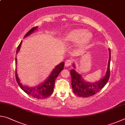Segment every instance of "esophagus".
<instances>
[{
	"label": "esophagus",
	"instance_id": "obj_1",
	"mask_svg": "<svg viewBox=\"0 0 125 125\" xmlns=\"http://www.w3.org/2000/svg\"><path fill=\"white\" fill-rule=\"evenodd\" d=\"M72 64V61L71 60H67L65 62V66L66 67H69Z\"/></svg>",
	"mask_w": 125,
	"mask_h": 125
}]
</instances>
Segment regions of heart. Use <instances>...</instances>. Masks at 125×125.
<instances>
[{
	"label": "heart",
	"mask_w": 125,
	"mask_h": 125,
	"mask_svg": "<svg viewBox=\"0 0 125 125\" xmlns=\"http://www.w3.org/2000/svg\"><path fill=\"white\" fill-rule=\"evenodd\" d=\"M93 37L92 33L88 31H84L81 28H75L70 31L65 39L67 42L74 43L77 42L78 47L82 48L88 44Z\"/></svg>",
	"instance_id": "obj_1"
}]
</instances>
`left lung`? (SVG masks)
<instances>
[{
	"mask_svg": "<svg viewBox=\"0 0 125 125\" xmlns=\"http://www.w3.org/2000/svg\"><path fill=\"white\" fill-rule=\"evenodd\" d=\"M109 58L105 75L101 79L94 82H89L83 79L81 74L75 70L76 65L73 64V69L70 70L71 76V84L73 93L80 97H88L94 95L102 89L108 82L110 77V64L111 51L109 48Z\"/></svg>",
	"mask_w": 125,
	"mask_h": 125,
	"instance_id": "obj_1",
	"label": "left lung"
}]
</instances>
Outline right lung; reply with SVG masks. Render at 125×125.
Listing matches in <instances>:
<instances>
[{
    "label": "right lung",
    "mask_w": 125,
    "mask_h": 125,
    "mask_svg": "<svg viewBox=\"0 0 125 125\" xmlns=\"http://www.w3.org/2000/svg\"><path fill=\"white\" fill-rule=\"evenodd\" d=\"M38 28V27L36 26V27H33L32 29H31L25 34V36H24V38H26V37L29 36L30 34H31L34 31L37 30ZM22 42V41L21 42V43H20L19 45L17 48L16 54L18 53V52L20 51V49ZM15 61H16V65H17L16 57V59H15ZM64 62L62 61V62H61L59 64L57 65L54 67V69L52 70V71L50 73L49 76L43 82H42L41 83L39 84L37 86L33 87L25 86V85H23L22 84V83H21L20 80L18 76V74H17V69H16V81L17 83H18L19 86L20 87V88L25 93H27V94L31 95L32 97L33 98H36L37 99H43V98L48 97L53 92L55 81V79L59 75V73H60V72L64 69Z\"/></svg>",
    "instance_id": "add662e5"
}]
</instances>
